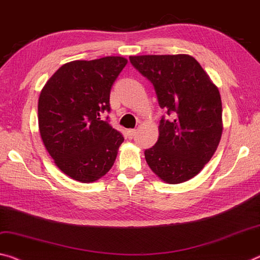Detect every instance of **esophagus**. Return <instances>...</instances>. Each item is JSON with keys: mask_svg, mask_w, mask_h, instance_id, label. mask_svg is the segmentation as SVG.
I'll return each mask as SVG.
<instances>
[{"mask_svg": "<svg viewBox=\"0 0 260 260\" xmlns=\"http://www.w3.org/2000/svg\"><path fill=\"white\" fill-rule=\"evenodd\" d=\"M135 134H137V129H128V131H127V137H128V139H133L135 137Z\"/></svg>", "mask_w": 260, "mask_h": 260, "instance_id": "34e87169", "label": "esophagus"}]
</instances>
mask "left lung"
Instances as JSON below:
<instances>
[{
  "instance_id": "1",
  "label": "left lung",
  "mask_w": 260,
  "mask_h": 260,
  "mask_svg": "<svg viewBox=\"0 0 260 260\" xmlns=\"http://www.w3.org/2000/svg\"><path fill=\"white\" fill-rule=\"evenodd\" d=\"M149 80L162 117L158 140L145 157L163 182L180 184L203 170L216 151L222 135V103L217 86L200 63L187 54L129 56Z\"/></svg>"
}]
</instances>
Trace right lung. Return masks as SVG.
Here are the masks:
<instances>
[{
	"label": "right lung",
	"instance_id": "right-lung-1",
	"mask_svg": "<svg viewBox=\"0 0 260 260\" xmlns=\"http://www.w3.org/2000/svg\"><path fill=\"white\" fill-rule=\"evenodd\" d=\"M127 64L122 56L64 63L41 90L38 122L41 139L56 167L80 183L96 182L112 168L123 142L106 120L110 92Z\"/></svg>",
	"mask_w": 260,
	"mask_h": 260
}]
</instances>
